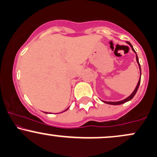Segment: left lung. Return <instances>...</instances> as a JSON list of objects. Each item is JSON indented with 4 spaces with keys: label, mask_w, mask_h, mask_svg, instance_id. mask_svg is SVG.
Instances as JSON below:
<instances>
[{
    "label": "left lung",
    "mask_w": 157,
    "mask_h": 157,
    "mask_svg": "<svg viewBox=\"0 0 157 157\" xmlns=\"http://www.w3.org/2000/svg\"><path fill=\"white\" fill-rule=\"evenodd\" d=\"M127 44L130 45V46L131 47V48H132V50L134 51L135 53H136V52H135V50L134 49V48H133L132 45H131L130 43L128 42L127 41ZM136 62H137V63L139 64V67H140V72H141V68H140V63H139V59H138V57H137V55L136 54ZM140 80H141V73H140V80H139L138 81V83L137 85H136V87L135 88L134 91H133V93L131 94L130 95L129 97H128L127 98H125V100H121V101H118V102H106V101H102L103 102H105V103H107V104H109V105H121V104L122 103H125V102L129 101V100H131V99L133 98V97H134V95L136 94V91H137V90L139 89V86H140Z\"/></svg>",
    "instance_id": "8db88e82"
}]
</instances>
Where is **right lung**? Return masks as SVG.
<instances>
[{"label": "right lung", "mask_w": 157, "mask_h": 157, "mask_svg": "<svg viewBox=\"0 0 157 157\" xmlns=\"http://www.w3.org/2000/svg\"><path fill=\"white\" fill-rule=\"evenodd\" d=\"M67 109H66V110H67Z\"/></svg>", "instance_id": "1"}]
</instances>
